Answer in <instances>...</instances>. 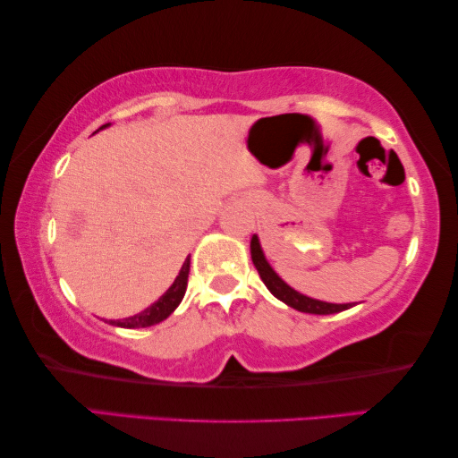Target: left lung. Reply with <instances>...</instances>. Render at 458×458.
I'll list each match as a JSON object with an SVG mask.
<instances>
[{"mask_svg":"<svg viewBox=\"0 0 458 458\" xmlns=\"http://www.w3.org/2000/svg\"><path fill=\"white\" fill-rule=\"evenodd\" d=\"M250 247H251V261L258 269L259 278L264 280L267 290L272 292L276 298L282 300L284 304H288V306H292V309H296L300 312H309V314H335V312L347 310V309H351V306H353V304L322 302V300H314V298L300 294V292H296L294 288H290L288 284L274 272V267L267 264V259L264 256V250H261V245H259L258 235L251 237Z\"/></svg>","mask_w":458,"mask_h":458,"instance_id":"left-lung-1","label":"left lung"}]
</instances>
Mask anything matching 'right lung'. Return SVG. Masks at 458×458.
<instances>
[{
    "instance_id": "obj_1",
    "label": "right lung",
    "mask_w": 458,
    "mask_h": 458,
    "mask_svg": "<svg viewBox=\"0 0 458 458\" xmlns=\"http://www.w3.org/2000/svg\"><path fill=\"white\" fill-rule=\"evenodd\" d=\"M107 125L109 123H105L103 127ZM103 127H99V130H103ZM189 272H191V258H186L182 267H180L174 284H172V286L164 292V294L156 300L152 306H148L146 310L133 314V317H127L123 320H109V325H115L122 328H144V327L158 325V322H162L164 318H168L170 314L176 310V306L182 302L186 284H189Z\"/></svg>"
}]
</instances>
